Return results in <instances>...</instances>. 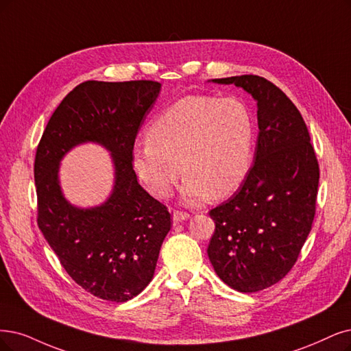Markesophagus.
Wrapping results in <instances>:
<instances>
[{"label": "esophagus", "instance_id": "34e87169", "mask_svg": "<svg viewBox=\"0 0 351 351\" xmlns=\"http://www.w3.org/2000/svg\"><path fill=\"white\" fill-rule=\"evenodd\" d=\"M172 217H173V221L175 223H180V221H185V219H188L189 214L184 213V211H175Z\"/></svg>", "mask_w": 351, "mask_h": 351}]
</instances>
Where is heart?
<instances>
[{
  "label": "heart",
  "mask_w": 351,
  "mask_h": 351,
  "mask_svg": "<svg viewBox=\"0 0 351 351\" xmlns=\"http://www.w3.org/2000/svg\"><path fill=\"white\" fill-rule=\"evenodd\" d=\"M254 138L253 115L240 99L189 95L152 121L147 143L132 153V167L158 198L171 195L180 171L184 201L199 204L210 193L224 198L247 178Z\"/></svg>",
  "instance_id": "1"
}]
</instances>
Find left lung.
<instances>
[{
  "instance_id": "obj_1",
  "label": "left lung",
  "mask_w": 351,
  "mask_h": 351,
  "mask_svg": "<svg viewBox=\"0 0 351 351\" xmlns=\"http://www.w3.org/2000/svg\"><path fill=\"white\" fill-rule=\"evenodd\" d=\"M234 84L257 101L254 163L240 189L210 217L208 257L215 274L239 292H257L288 275L313 227L319 166L301 112L257 75L213 80Z\"/></svg>"
}]
</instances>
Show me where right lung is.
Listing matches in <instances>:
<instances>
[{"label": "right lung", "mask_w": 351, "mask_h": 351, "mask_svg": "<svg viewBox=\"0 0 351 351\" xmlns=\"http://www.w3.org/2000/svg\"><path fill=\"white\" fill-rule=\"evenodd\" d=\"M154 81H86L50 117L34 159L37 224L68 275L97 298L125 302L153 279L171 214L140 186L132 167L138 130L160 93ZM93 141L112 152L114 188L93 209L64 198L58 163Z\"/></svg>", "instance_id": "obj_1"}]
</instances>
